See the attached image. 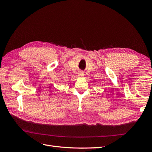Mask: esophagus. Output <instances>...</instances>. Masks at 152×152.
Listing matches in <instances>:
<instances>
[{
  "label": "esophagus",
  "instance_id": "obj_1",
  "mask_svg": "<svg viewBox=\"0 0 152 152\" xmlns=\"http://www.w3.org/2000/svg\"><path fill=\"white\" fill-rule=\"evenodd\" d=\"M78 76L79 77H84V73L83 72H80L79 73V74H78Z\"/></svg>",
  "mask_w": 152,
  "mask_h": 152
}]
</instances>
